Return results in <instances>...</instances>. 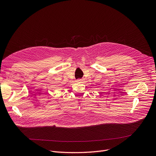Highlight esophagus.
Segmentation results:
<instances>
[{
    "label": "esophagus",
    "mask_w": 156,
    "mask_h": 156,
    "mask_svg": "<svg viewBox=\"0 0 156 156\" xmlns=\"http://www.w3.org/2000/svg\"><path fill=\"white\" fill-rule=\"evenodd\" d=\"M77 81H79V82H82V81H83V79H78Z\"/></svg>",
    "instance_id": "esophagus-1"
}]
</instances>
